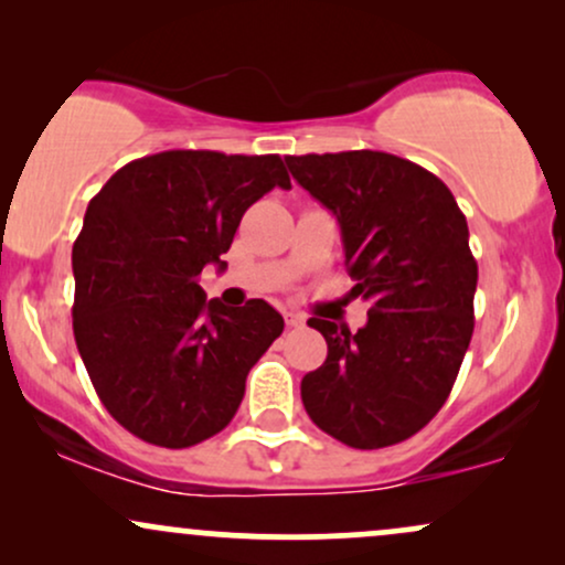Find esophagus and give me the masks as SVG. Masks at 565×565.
<instances>
[{
	"mask_svg": "<svg viewBox=\"0 0 565 565\" xmlns=\"http://www.w3.org/2000/svg\"><path fill=\"white\" fill-rule=\"evenodd\" d=\"M284 321H287V327H302V316L300 313H291V310H287V313H284Z\"/></svg>",
	"mask_w": 565,
	"mask_h": 565,
	"instance_id": "1",
	"label": "esophagus"
}]
</instances>
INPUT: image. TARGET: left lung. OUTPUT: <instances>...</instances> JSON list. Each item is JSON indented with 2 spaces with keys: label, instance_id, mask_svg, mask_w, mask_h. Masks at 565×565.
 Segmentation results:
<instances>
[{
  "label": "left lung",
  "instance_id": "8db88e82",
  "mask_svg": "<svg viewBox=\"0 0 565 565\" xmlns=\"http://www.w3.org/2000/svg\"><path fill=\"white\" fill-rule=\"evenodd\" d=\"M291 178L337 217L359 332L310 319L327 361L305 374L308 417L353 446L382 449L423 430L449 398L472 337L478 265L468 220L433 172L382 151L287 157Z\"/></svg>",
  "mask_w": 565,
  "mask_h": 565
}]
</instances>
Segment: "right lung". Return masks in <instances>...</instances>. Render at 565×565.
I'll return each instance as SVG.
<instances>
[{
  "instance_id": "right-lung-1",
  "label": "right lung",
  "mask_w": 565,
  "mask_h": 565,
  "mask_svg": "<svg viewBox=\"0 0 565 565\" xmlns=\"http://www.w3.org/2000/svg\"><path fill=\"white\" fill-rule=\"evenodd\" d=\"M276 185L291 188L276 153L164 151L129 161L89 201L71 255L76 348L108 414L146 444L188 449L223 430L284 332L265 300L231 310L199 287Z\"/></svg>"
}]
</instances>
